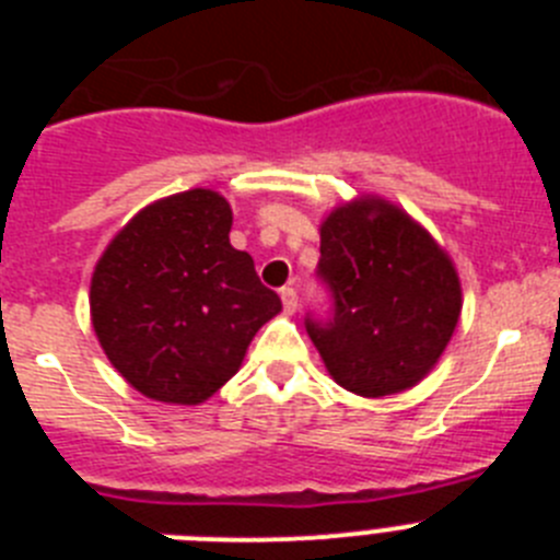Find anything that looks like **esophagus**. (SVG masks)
I'll return each instance as SVG.
<instances>
[{
	"label": "esophagus",
	"mask_w": 560,
	"mask_h": 560,
	"mask_svg": "<svg viewBox=\"0 0 560 560\" xmlns=\"http://www.w3.org/2000/svg\"><path fill=\"white\" fill-rule=\"evenodd\" d=\"M280 300H283V308L289 311V314H294V311H296V291L291 289V285L280 289Z\"/></svg>",
	"instance_id": "obj_1"
}]
</instances>
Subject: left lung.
<instances>
[{
	"instance_id": "left-lung-1",
	"label": "left lung",
	"mask_w": 560,
	"mask_h": 560,
	"mask_svg": "<svg viewBox=\"0 0 560 560\" xmlns=\"http://www.w3.org/2000/svg\"><path fill=\"white\" fill-rule=\"evenodd\" d=\"M316 275L330 319H305L339 387L364 398L415 387L457 328L463 291L452 257L418 221L375 196L330 210Z\"/></svg>"
}]
</instances>
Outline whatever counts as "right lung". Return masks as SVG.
Here are the masks:
<instances>
[{
    "mask_svg": "<svg viewBox=\"0 0 560 560\" xmlns=\"http://www.w3.org/2000/svg\"><path fill=\"white\" fill-rule=\"evenodd\" d=\"M230 230L224 196L196 187L137 212L97 260L89 291L97 341L148 398L196 407L219 393L283 308Z\"/></svg>",
    "mask_w": 560,
    "mask_h": 560,
    "instance_id": "obj_1",
    "label": "right lung"
}]
</instances>
